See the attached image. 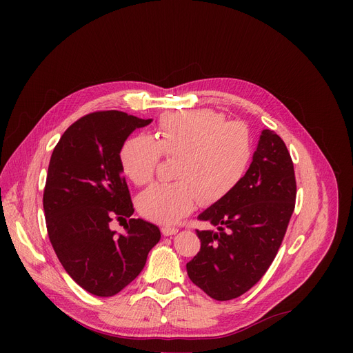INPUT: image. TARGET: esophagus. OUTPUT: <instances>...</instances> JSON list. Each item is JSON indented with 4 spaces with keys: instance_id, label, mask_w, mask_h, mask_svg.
Segmentation results:
<instances>
[{
    "instance_id": "obj_1",
    "label": "esophagus",
    "mask_w": 353,
    "mask_h": 353,
    "mask_svg": "<svg viewBox=\"0 0 353 353\" xmlns=\"http://www.w3.org/2000/svg\"><path fill=\"white\" fill-rule=\"evenodd\" d=\"M177 232H179V229H176V228H169V226H165V228L161 229V233H163L164 236H173V234H176Z\"/></svg>"
}]
</instances>
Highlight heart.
Returning <instances> with one entry per match:
<instances>
[{"label":"heart","instance_id":"1","mask_svg":"<svg viewBox=\"0 0 353 353\" xmlns=\"http://www.w3.org/2000/svg\"><path fill=\"white\" fill-rule=\"evenodd\" d=\"M161 154L177 159L172 184H154L137 197L143 217L174 225L200 201L210 206L228 197L242 181L253 159L249 130L228 123L210 110H192L160 119L154 140L128 137L120 148L123 174L136 186L150 183Z\"/></svg>","mask_w":353,"mask_h":353}]
</instances>
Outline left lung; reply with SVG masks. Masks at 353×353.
<instances>
[{"label":"left lung","mask_w":353,"mask_h":353,"mask_svg":"<svg viewBox=\"0 0 353 353\" xmlns=\"http://www.w3.org/2000/svg\"><path fill=\"white\" fill-rule=\"evenodd\" d=\"M296 180L288 147L263 130L245 179L199 214L217 230H197L200 252L186 265L190 281L216 301L239 298L272 265L294 209Z\"/></svg>","instance_id":"1"}]
</instances>
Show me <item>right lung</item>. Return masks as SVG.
I'll list each match as a JSON object with an SVG mask.
<instances>
[{
    "label": "right lung",
    "mask_w": 353,
    "mask_h": 353,
    "mask_svg": "<svg viewBox=\"0 0 353 353\" xmlns=\"http://www.w3.org/2000/svg\"><path fill=\"white\" fill-rule=\"evenodd\" d=\"M152 121L96 111L71 124L51 154L43 197L50 242L71 279L100 298L132 283L161 237L156 225L141 219H130L121 234L110 229L114 217L134 213L120 148Z\"/></svg>",
    "instance_id": "obj_1"
}]
</instances>
